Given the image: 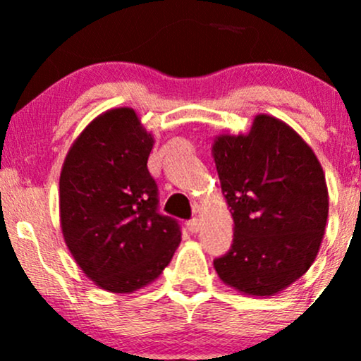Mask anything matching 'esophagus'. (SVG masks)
Wrapping results in <instances>:
<instances>
[{"label":"esophagus","instance_id":"34e87169","mask_svg":"<svg viewBox=\"0 0 361 361\" xmlns=\"http://www.w3.org/2000/svg\"><path fill=\"white\" fill-rule=\"evenodd\" d=\"M186 226H188L190 233H195V234H197L198 231L202 229V221H200V219L195 217V219H192V221H190L188 224H186Z\"/></svg>","mask_w":361,"mask_h":361}]
</instances>
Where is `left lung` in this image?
Instances as JSON below:
<instances>
[{
    "label": "left lung",
    "mask_w": 361,
    "mask_h": 361,
    "mask_svg": "<svg viewBox=\"0 0 361 361\" xmlns=\"http://www.w3.org/2000/svg\"><path fill=\"white\" fill-rule=\"evenodd\" d=\"M212 156L234 221L229 252L214 261L224 283L270 297L316 259L329 212L326 176L292 127L259 114L246 134H221Z\"/></svg>",
    "instance_id": "left-lung-1"
}]
</instances>
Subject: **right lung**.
<instances>
[{
    "label": "right lung",
    "mask_w": 361,
    "mask_h": 361,
    "mask_svg": "<svg viewBox=\"0 0 361 361\" xmlns=\"http://www.w3.org/2000/svg\"><path fill=\"white\" fill-rule=\"evenodd\" d=\"M154 135L128 106L103 111L74 139L59 180L66 246L97 287L130 293L163 273L181 243L175 219L157 214L147 171Z\"/></svg>",
    "instance_id": "add662e5"
}]
</instances>
